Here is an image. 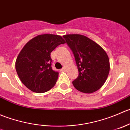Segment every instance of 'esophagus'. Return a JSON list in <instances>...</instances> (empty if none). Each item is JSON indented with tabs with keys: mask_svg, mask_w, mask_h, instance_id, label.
<instances>
[{
	"mask_svg": "<svg viewBox=\"0 0 130 130\" xmlns=\"http://www.w3.org/2000/svg\"><path fill=\"white\" fill-rule=\"evenodd\" d=\"M60 71H61V72H65L66 71V68H62V69H61Z\"/></svg>",
	"mask_w": 130,
	"mask_h": 130,
	"instance_id": "esophagus-1",
	"label": "esophagus"
}]
</instances>
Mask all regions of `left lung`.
Returning a JSON list of instances; mask_svg holds the SVG:
<instances>
[{
    "instance_id": "obj_1",
    "label": "left lung",
    "mask_w": 130,
    "mask_h": 130,
    "mask_svg": "<svg viewBox=\"0 0 130 130\" xmlns=\"http://www.w3.org/2000/svg\"><path fill=\"white\" fill-rule=\"evenodd\" d=\"M74 54L79 75L73 82L78 91L92 93L102 87L110 70L106 51L90 38L79 34L63 36Z\"/></svg>"
}]
</instances>
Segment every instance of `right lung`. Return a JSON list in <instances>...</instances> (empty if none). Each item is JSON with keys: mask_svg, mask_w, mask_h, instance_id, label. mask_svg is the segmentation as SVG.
Returning <instances> with one entry per match:
<instances>
[{"mask_svg": "<svg viewBox=\"0 0 130 130\" xmlns=\"http://www.w3.org/2000/svg\"><path fill=\"white\" fill-rule=\"evenodd\" d=\"M65 43L61 36L43 34L26 43L18 56L15 67L21 82L28 89L44 93L56 85L59 73L52 70L51 53Z\"/></svg>", "mask_w": 130, "mask_h": 130, "instance_id": "add662e5", "label": "right lung"}]
</instances>
